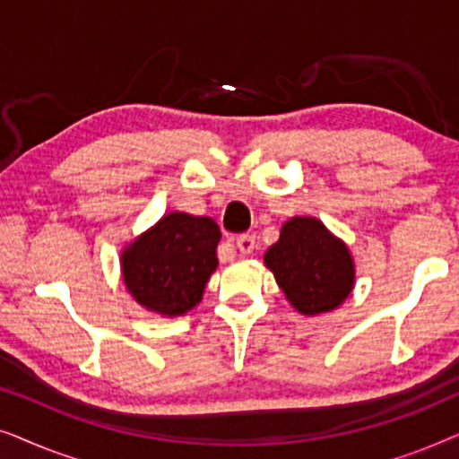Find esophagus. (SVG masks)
Returning <instances> with one entry per match:
<instances>
[{
	"label": "esophagus",
	"mask_w": 459,
	"mask_h": 459,
	"mask_svg": "<svg viewBox=\"0 0 459 459\" xmlns=\"http://www.w3.org/2000/svg\"><path fill=\"white\" fill-rule=\"evenodd\" d=\"M236 247H238V250H240L242 255H250V253H253V250H255V247H256L255 236H253V234H242V236H238Z\"/></svg>",
	"instance_id": "obj_1"
}]
</instances>
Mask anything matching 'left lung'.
Wrapping results in <instances>:
<instances>
[{"label": "left lung", "instance_id": "8db88e82", "mask_svg": "<svg viewBox=\"0 0 459 459\" xmlns=\"http://www.w3.org/2000/svg\"><path fill=\"white\" fill-rule=\"evenodd\" d=\"M263 261L288 303L307 317L338 309L353 292V255L316 217L288 219Z\"/></svg>", "mask_w": 459, "mask_h": 459}]
</instances>
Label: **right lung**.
Listing matches in <instances>:
<instances>
[{
    "mask_svg": "<svg viewBox=\"0 0 459 459\" xmlns=\"http://www.w3.org/2000/svg\"><path fill=\"white\" fill-rule=\"evenodd\" d=\"M219 225L211 217L167 212L121 253V273L137 305L162 317H179L203 300L215 272Z\"/></svg>",
    "mask_w": 459,
    "mask_h": 459,
    "instance_id": "1",
    "label": "right lung"
}]
</instances>
